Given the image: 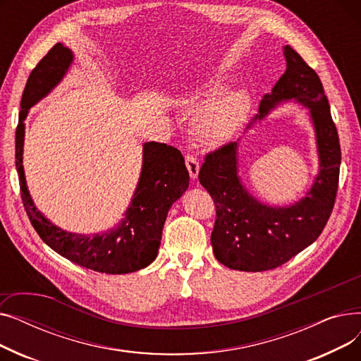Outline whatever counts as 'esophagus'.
Segmentation results:
<instances>
[{
	"label": "esophagus",
	"mask_w": 361,
	"mask_h": 361,
	"mask_svg": "<svg viewBox=\"0 0 361 361\" xmlns=\"http://www.w3.org/2000/svg\"><path fill=\"white\" fill-rule=\"evenodd\" d=\"M185 166H187V169H188V174H190V177H192L193 180L197 178L199 169H200V165H199L197 158H195L193 155H185Z\"/></svg>",
	"instance_id": "esophagus-1"
}]
</instances>
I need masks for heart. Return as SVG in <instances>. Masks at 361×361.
Returning <instances> with one entry per match:
<instances>
[{
	"label": "heart",
	"mask_w": 361,
	"mask_h": 361,
	"mask_svg": "<svg viewBox=\"0 0 361 361\" xmlns=\"http://www.w3.org/2000/svg\"><path fill=\"white\" fill-rule=\"evenodd\" d=\"M224 89L225 83L221 79H212L203 87L190 92L183 98L181 104L190 109H196L211 101L195 123L197 137L204 145H218L233 136L250 112L252 99L247 92L234 90L221 94Z\"/></svg>",
	"instance_id": "heart-1"
}]
</instances>
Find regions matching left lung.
Listing matches in <instances>:
<instances>
[{
  "instance_id": "8db88e82",
  "label": "left lung",
  "mask_w": 361,
  "mask_h": 361,
  "mask_svg": "<svg viewBox=\"0 0 361 361\" xmlns=\"http://www.w3.org/2000/svg\"><path fill=\"white\" fill-rule=\"evenodd\" d=\"M287 70L260 101L249 124L268 116L279 102L294 99L309 108L316 133L319 174L297 203L276 207L255 199L238 177L237 142L204 157L199 181L214 199L216 219L211 235L215 257L244 272L275 269L305 250L324 231L338 190L341 147L329 102L316 71L290 45L283 47Z\"/></svg>"
}]
</instances>
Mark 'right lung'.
Masks as SVG:
<instances>
[{"instance_id": "obj_1", "label": "right lung", "mask_w": 361, "mask_h": 361, "mask_svg": "<svg viewBox=\"0 0 361 361\" xmlns=\"http://www.w3.org/2000/svg\"><path fill=\"white\" fill-rule=\"evenodd\" d=\"M73 63V52L55 44L32 70L23 90L16 130V168L20 193L30 224L49 247L83 268L102 274L136 272L155 260L169 207L188 187V171L181 152L165 143L143 145L142 174L117 228L104 234H75L64 231L47 219L29 195L23 169L25 118L29 109L59 85Z\"/></svg>"}]
</instances>
